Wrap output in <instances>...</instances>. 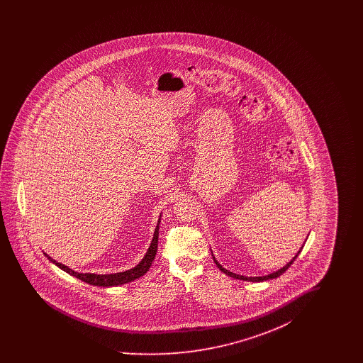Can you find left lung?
Instances as JSON below:
<instances>
[{"mask_svg":"<svg viewBox=\"0 0 363 363\" xmlns=\"http://www.w3.org/2000/svg\"><path fill=\"white\" fill-rule=\"evenodd\" d=\"M301 250H302V247H301ZM301 250L296 253V256L294 257L286 267H283L281 269H279V271H277V272H274V274H269V275H267V277H241V275H235V274H233V272H228L227 269H225L216 259H213V261H215V264L218 265V268L222 271V272H225V275H228V277H235V279H241V280H249V281H264V280H268V279H275V277H279L281 274H284L290 267H291V264H293L294 261H295V259L298 257V255L301 253Z\"/></svg>","mask_w":363,"mask_h":363,"instance_id":"left-lung-1","label":"left lung"}]
</instances>
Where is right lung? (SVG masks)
<instances>
[{
  "label": "right lung",
  "mask_w": 363,
  "mask_h": 363,
  "mask_svg": "<svg viewBox=\"0 0 363 363\" xmlns=\"http://www.w3.org/2000/svg\"><path fill=\"white\" fill-rule=\"evenodd\" d=\"M160 222V219H159ZM157 235H159V225H156L155 233H154V238L151 242V246L145 255V257L141 259V262L136 265L135 268L125 271V272H120V274H113V275H95V274H79L72 271L68 267H65L61 262H57L55 259L48 256V259L54 262L57 267H60L62 271H65L67 274H69L72 277H77L83 281H86L88 284L92 286H99V287H111V286H120V284H125L129 281H133L138 277H143L151 267L152 261L155 259L156 252H157Z\"/></svg>",
  "instance_id": "right-lung-1"
}]
</instances>
